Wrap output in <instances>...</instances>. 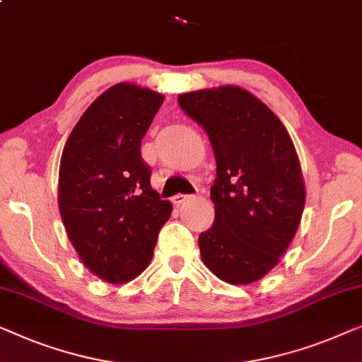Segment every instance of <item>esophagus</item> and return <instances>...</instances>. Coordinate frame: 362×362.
Returning a JSON list of instances; mask_svg holds the SVG:
<instances>
[{"instance_id": "1", "label": "esophagus", "mask_w": 362, "mask_h": 362, "mask_svg": "<svg viewBox=\"0 0 362 362\" xmlns=\"http://www.w3.org/2000/svg\"><path fill=\"white\" fill-rule=\"evenodd\" d=\"M191 197H192V196H189V194H176V196L173 197V202H175V206L180 207V206H182V204H185V202L189 201Z\"/></svg>"}]
</instances>
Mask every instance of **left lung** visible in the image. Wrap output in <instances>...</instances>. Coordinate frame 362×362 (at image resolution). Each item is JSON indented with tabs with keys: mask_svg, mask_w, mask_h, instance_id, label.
I'll return each mask as SVG.
<instances>
[{
	"mask_svg": "<svg viewBox=\"0 0 362 362\" xmlns=\"http://www.w3.org/2000/svg\"><path fill=\"white\" fill-rule=\"evenodd\" d=\"M204 127L217 163L214 225L199 235L204 264L228 284H250L279 263L300 223L305 185L291 135L240 86L177 96Z\"/></svg>",
	"mask_w": 362,
	"mask_h": 362,
	"instance_id": "obj_1",
	"label": "left lung"
}]
</instances>
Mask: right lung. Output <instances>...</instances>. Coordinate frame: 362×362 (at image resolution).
Wrapping results in <instances>:
<instances>
[{
	"label": "right lung",
	"instance_id": "1",
	"mask_svg": "<svg viewBox=\"0 0 362 362\" xmlns=\"http://www.w3.org/2000/svg\"><path fill=\"white\" fill-rule=\"evenodd\" d=\"M163 94L130 83L104 91L68 137L60 160L59 209L83 264L112 284L150 264L173 206L150 185L140 145Z\"/></svg>",
	"mask_w": 362,
	"mask_h": 362
}]
</instances>
